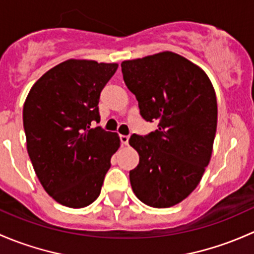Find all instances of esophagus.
I'll return each instance as SVG.
<instances>
[{"label": "esophagus", "instance_id": "34e87169", "mask_svg": "<svg viewBox=\"0 0 254 254\" xmlns=\"http://www.w3.org/2000/svg\"><path fill=\"white\" fill-rule=\"evenodd\" d=\"M122 145H128V140H129V135H120Z\"/></svg>", "mask_w": 254, "mask_h": 254}]
</instances>
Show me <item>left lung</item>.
Returning a JSON list of instances; mask_svg holds the SVG:
<instances>
[{
    "label": "left lung",
    "mask_w": 254,
    "mask_h": 254,
    "mask_svg": "<svg viewBox=\"0 0 254 254\" xmlns=\"http://www.w3.org/2000/svg\"><path fill=\"white\" fill-rule=\"evenodd\" d=\"M124 80L145 121H158L148 135L133 134L129 145L139 164L129 171L134 194L153 208L186 199L202 180L213 153L218 104L199 66L171 51L121 64Z\"/></svg>",
    "instance_id": "8db88e82"
}]
</instances>
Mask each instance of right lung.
I'll list each match as a JSON object with an SVG mask.
<instances>
[{
  "mask_svg": "<svg viewBox=\"0 0 254 254\" xmlns=\"http://www.w3.org/2000/svg\"><path fill=\"white\" fill-rule=\"evenodd\" d=\"M119 64L70 59L31 87L23 125L27 150L44 190L60 204L84 208L99 197L117 133L91 128L100 121L99 98Z\"/></svg>",
  "mask_w": 254,
  "mask_h": 254,
  "instance_id": "obj_1",
  "label": "right lung"
}]
</instances>
